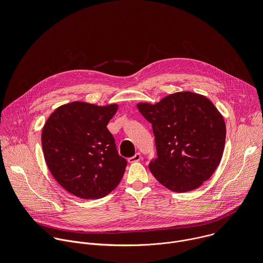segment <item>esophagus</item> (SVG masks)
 <instances>
[{"label":"esophagus","mask_w":263,"mask_h":263,"mask_svg":"<svg viewBox=\"0 0 263 263\" xmlns=\"http://www.w3.org/2000/svg\"><path fill=\"white\" fill-rule=\"evenodd\" d=\"M140 158H141V155H140V153H136L133 157H130V158H128V162L129 163H133V162H137V161H139L140 160Z\"/></svg>","instance_id":"esophagus-1"}]
</instances>
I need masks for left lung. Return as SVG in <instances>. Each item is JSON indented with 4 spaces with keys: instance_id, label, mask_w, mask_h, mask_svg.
<instances>
[{
    "instance_id": "left-lung-1",
    "label": "left lung",
    "mask_w": 263,
    "mask_h": 263,
    "mask_svg": "<svg viewBox=\"0 0 263 263\" xmlns=\"http://www.w3.org/2000/svg\"><path fill=\"white\" fill-rule=\"evenodd\" d=\"M136 106L153 127L157 157L148 168L159 183L186 193L212 176L222 157L226 124L209 99L179 91L155 104Z\"/></svg>"
}]
</instances>
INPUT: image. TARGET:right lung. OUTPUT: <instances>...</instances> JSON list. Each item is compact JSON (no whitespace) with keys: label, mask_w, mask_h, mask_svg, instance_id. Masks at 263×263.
Segmentation results:
<instances>
[{"label":"right lung","mask_w":263,"mask_h":263,"mask_svg":"<svg viewBox=\"0 0 263 263\" xmlns=\"http://www.w3.org/2000/svg\"><path fill=\"white\" fill-rule=\"evenodd\" d=\"M118 104L98 106L74 101L61 105L42 132L46 163L55 180L81 199H100L122 180L127 160L119 155L107 129Z\"/></svg>","instance_id":"right-lung-1"}]
</instances>
